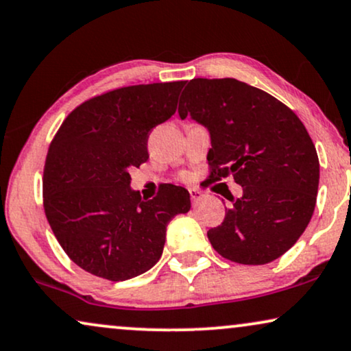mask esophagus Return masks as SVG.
I'll return each mask as SVG.
<instances>
[{
    "instance_id": "obj_1",
    "label": "esophagus",
    "mask_w": 351,
    "mask_h": 351,
    "mask_svg": "<svg viewBox=\"0 0 351 351\" xmlns=\"http://www.w3.org/2000/svg\"><path fill=\"white\" fill-rule=\"evenodd\" d=\"M189 194H191V199H193V202H194V204H195V202H199V200L204 197L202 191H199L197 188H193V189H189Z\"/></svg>"
}]
</instances>
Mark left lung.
Instances as JSON below:
<instances>
[{
	"mask_svg": "<svg viewBox=\"0 0 351 351\" xmlns=\"http://www.w3.org/2000/svg\"><path fill=\"white\" fill-rule=\"evenodd\" d=\"M180 97L210 134V178L232 176L242 197L217 228L210 244L224 258L265 265L295 244L315 212L319 160L300 119L281 101L236 78H194Z\"/></svg>",
	"mask_w": 351,
	"mask_h": 351,
	"instance_id": "8db88e82",
	"label": "left lung"
}]
</instances>
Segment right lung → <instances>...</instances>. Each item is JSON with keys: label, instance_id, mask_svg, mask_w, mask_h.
Instances as JSON below:
<instances>
[{"label": "right lung", "instance_id": "1", "mask_svg": "<svg viewBox=\"0 0 351 351\" xmlns=\"http://www.w3.org/2000/svg\"><path fill=\"white\" fill-rule=\"evenodd\" d=\"M184 82L109 91L70 112L51 143L43 175L45 213L56 239L88 273L127 281L162 256L167 226L188 213L189 193L163 184L141 199L130 168L149 158V132L176 110Z\"/></svg>", "mask_w": 351, "mask_h": 351}]
</instances>
